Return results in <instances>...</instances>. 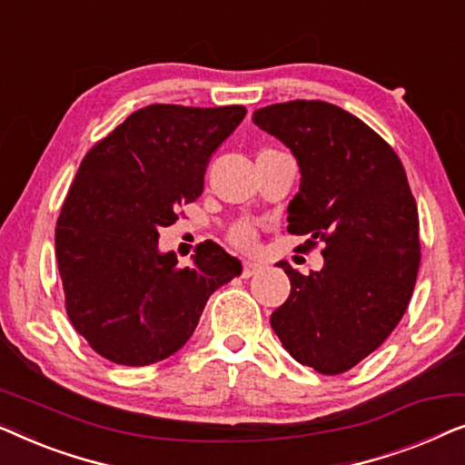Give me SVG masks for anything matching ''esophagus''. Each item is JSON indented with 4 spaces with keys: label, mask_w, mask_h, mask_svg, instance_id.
<instances>
[{
    "label": "esophagus",
    "mask_w": 465,
    "mask_h": 465,
    "mask_svg": "<svg viewBox=\"0 0 465 465\" xmlns=\"http://www.w3.org/2000/svg\"><path fill=\"white\" fill-rule=\"evenodd\" d=\"M262 269V264L256 262V260H243V277L250 279L256 275V272Z\"/></svg>",
    "instance_id": "34e87169"
}]
</instances>
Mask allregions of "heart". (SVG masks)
<instances>
[{
	"label": "heart",
	"mask_w": 465,
	"mask_h": 465,
	"mask_svg": "<svg viewBox=\"0 0 465 465\" xmlns=\"http://www.w3.org/2000/svg\"><path fill=\"white\" fill-rule=\"evenodd\" d=\"M231 239L234 245L241 247V250H252V247L256 245V231H253L252 224L243 222V224L232 228Z\"/></svg>",
	"instance_id": "b5f03b06"
}]
</instances>
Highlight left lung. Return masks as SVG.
Returning <instances> with one entry per match:
<instances>
[{
  "label": "left lung",
  "instance_id": "left-lung-1",
  "mask_svg": "<svg viewBox=\"0 0 465 465\" xmlns=\"http://www.w3.org/2000/svg\"><path fill=\"white\" fill-rule=\"evenodd\" d=\"M253 124L288 145L301 186L288 231L320 239L323 269L290 277L271 326L292 358L341 374L381 347L402 320L419 271V215L406 171L371 126L326 101L260 107Z\"/></svg>",
  "mask_w": 465,
  "mask_h": 465
}]
</instances>
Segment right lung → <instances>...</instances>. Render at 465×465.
Here are the masks:
<instances>
[{"label":"right lung","instance_id":"right-lung-1","mask_svg":"<svg viewBox=\"0 0 465 465\" xmlns=\"http://www.w3.org/2000/svg\"><path fill=\"white\" fill-rule=\"evenodd\" d=\"M243 118V105H148L82 161L54 247L69 320L101 358L148 366L180 351L209 296L243 271L212 241L190 266L158 250V231L199 199L213 152Z\"/></svg>","mask_w":465,"mask_h":465}]
</instances>
